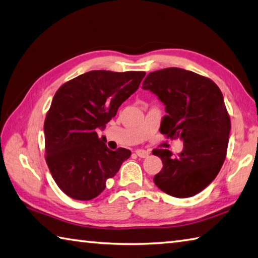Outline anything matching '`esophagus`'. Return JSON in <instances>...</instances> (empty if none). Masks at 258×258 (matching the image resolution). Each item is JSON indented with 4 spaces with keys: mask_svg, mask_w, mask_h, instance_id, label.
Wrapping results in <instances>:
<instances>
[{
    "mask_svg": "<svg viewBox=\"0 0 258 258\" xmlns=\"http://www.w3.org/2000/svg\"><path fill=\"white\" fill-rule=\"evenodd\" d=\"M136 154H137L139 157H142V159H145V157H147L148 155H150L151 153L148 152V151H145V150H137V151H136Z\"/></svg>",
    "mask_w": 258,
    "mask_h": 258,
    "instance_id": "1",
    "label": "esophagus"
}]
</instances>
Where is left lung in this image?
Instances as JSON below:
<instances>
[{
  "label": "left lung",
  "mask_w": 258,
  "mask_h": 258,
  "mask_svg": "<svg viewBox=\"0 0 258 258\" xmlns=\"http://www.w3.org/2000/svg\"><path fill=\"white\" fill-rule=\"evenodd\" d=\"M142 88L164 104L161 134L183 142L178 156L153 151L163 163L154 182L170 196H195L216 178L227 155L231 122L223 95L214 81L180 68L151 72Z\"/></svg>",
  "instance_id": "left-lung-1"
}]
</instances>
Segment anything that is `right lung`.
<instances>
[{"label":"right lung","mask_w":258,"mask_h":258,"mask_svg":"<svg viewBox=\"0 0 258 258\" xmlns=\"http://www.w3.org/2000/svg\"><path fill=\"white\" fill-rule=\"evenodd\" d=\"M144 71L93 70L57 89L45 117L46 163L58 188L77 201H90L106 187L132 152L111 151L96 130L138 89Z\"/></svg>","instance_id":"right-lung-1"}]
</instances>
